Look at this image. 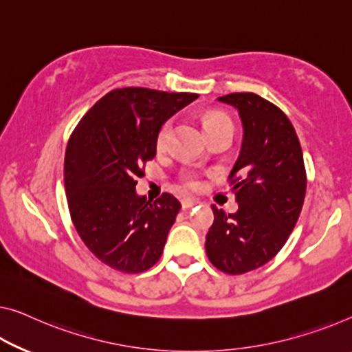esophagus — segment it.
I'll list each match as a JSON object with an SVG mask.
<instances>
[{"instance_id": "1", "label": "esophagus", "mask_w": 352, "mask_h": 352, "mask_svg": "<svg viewBox=\"0 0 352 352\" xmlns=\"http://www.w3.org/2000/svg\"><path fill=\"white\" fill-rule=\"evenodd\" d=\"M197 202H199L197 199H192V197H185V199H183V201H182V207H183V208H191V207L196 206Z\"/></svg>"}]
</instances>
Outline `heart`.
I'll use <instances>...</instances> for the list:
<instances>
[{
  "label": "heart",
  "mask_w": 352,
  "mask_h": 352,
  "mask_svg": "<svg viewBox=\"0 0 352 352\" xmlns=\"http://www.w3.org/2000/svg\"><path fill=\"white\" fill-rule=\"evenodd\" d=\"M206 124H207L208 133H212V131L221 128V126H224V124H232V123H230V120L226 117V115L212 112L206 117ZM170 131H172V122L169 120V122H166L161 126V129L158 133V139H156L158 148H164L167 142H169ZM182 182H183V185H185V188H188V190H197V188L201 186V180H199V177L196 174H192V172H183Z\"/></svg>",
  "instance_id": "obj_1"
}]
</instances>
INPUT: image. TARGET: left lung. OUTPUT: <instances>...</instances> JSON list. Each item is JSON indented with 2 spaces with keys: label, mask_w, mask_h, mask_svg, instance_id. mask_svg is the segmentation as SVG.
<instances>
[{
  "label": "left lung",
  "mask_w": 352,
  "mask_h": 352,
  "mask_svg": "<svg viewBox=\"0 0 352 352\" xmlns=\"http://www.w3.org/2000/svg\"><path fill=\"white\" fill-rule=\"evenodd\" d=\"M218 101L237 109L243 126L242 150L229 175H238L230 191L239 210L212 206L206 251L217 269L240 275L267 264L286 243L303 206L307 175L296 129L280 109L254 93Z\"/></svg>",
  "instance_id": "obj_1"
}]
</instances>
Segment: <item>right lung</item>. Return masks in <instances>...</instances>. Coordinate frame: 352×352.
Instances as JSON below:
<instances>
[{"mask_svg":"<svg viewBox=\"0 0 352 352\" xmlns=\"http://www.w3.org/2000/svg\"><path fill=\"white\" fill-rule=\"evenodd\" d=\"M196 93L118 88L88 110L72 133L65 188L72 223L88 250L115 270L140 274L160 261L180 202L164 192L151 204L135 178L156 155L161 126Z\"/></svg>","mask_w":352,"mask_h":352,"instance_id":"right-lung-1","label":"right lung"}]
</instances>
